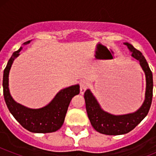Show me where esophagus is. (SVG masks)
<instances>
[{
  "mask_svg": "<svg viewBox=\"0 0 156 156\" xmlns=\"http://www.w3.org/2000/svg\"><path fill=\"white\" fill-rule=\"evenodd\" d=\"M80 87V94H83L85 92V90H86L88 87L87 81H86V80L81 81Z\"/></svg>",
  "mask_w": 156,
  "mask_h": 156,
  "instance_id": "1",
  "label": "esophagus"
}]
</instances>
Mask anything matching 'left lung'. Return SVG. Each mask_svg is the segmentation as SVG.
Here are the masks:
<instances>
[{"mask_svg": "<svg viewBox=\"0 0 156 156\" xmlns=\"http://www.w3.org/2000/svg\"><path fill=\"white\" fill-rule=\"evenodd\" d=\"M124 44L126 45L131 51L132 57L139 61L140 66L145 73V99L140 108L133 113L115 115L105 112L101 108L90 90H87L84 93V99L88 118L95 130L103 134L120 135L129 133L148 115L151 105L153 91L152 73L142 53L129 43L126 42Z\"/></svg>", "mask_w": 156, "mask_h": 156, "instance_id": "8db88e82", "label": "left lung"}]
</instances>
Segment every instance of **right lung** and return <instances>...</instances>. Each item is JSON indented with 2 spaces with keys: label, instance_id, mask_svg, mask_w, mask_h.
<instances>
[{
  "label": "right lung",
  "instance_id": "add662e5",
  "mask_svg": "<svg viewBox=\"0 0 156 156\" xmlns=\"http://www.w3.org/2000/svg\"><path fill=\"white\" fill-rule=\"evenodd\" d=\"M30 41L24 43L27 44ZM20 48L12 54L4 70L3 92L5 103L15 119L27 130L33 133H51L62 127L71 99L79 94V84L66 87L60 90L48 105L41 108L33 109L19 104L11 96L8 88V75L13 61L19 55Z\"/></svg>",
  "mask_w": 156,
  "mask_h": 156
}]
</instances>
